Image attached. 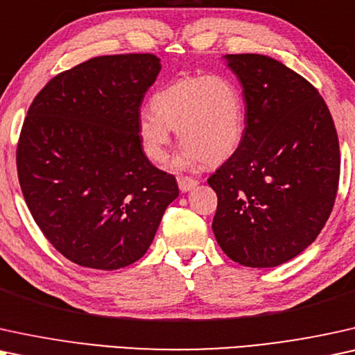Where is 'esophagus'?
Masks as SVG:
<instances>
[{
  "label": "esophagus",
  "mask_w": 355,
  "mask_h": 355,
  "mask_svg": "<svg viewBox=\"0 0 355 355\" xmlns=\"http://www.w3.org/2000/svg\"><path fill=\"white\" fill-rule=\"evenodd\" d=\"M177 182H178V188H180L182 191H190L198 185L196 178H191V177H178Z\"/></svg>",
  "instance_id": "34e87169"
}]
</instances>
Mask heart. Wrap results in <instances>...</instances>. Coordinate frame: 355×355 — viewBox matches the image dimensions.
<instances>
[{"mask_svg": "<svg viewBox=\"0 0 355 355\" xmlns=\"http://www.w3.org/2000/svg\"><path fill=\"white\" fill-rule=\"evenodd\" d=\"M153 112L138 118V136L150 162L168 159L172 130L183 146L177 167L224 162L245 135L247 108L239 84L227 76H193L167 84L153 96Z\"/></svg>", "mask_w": 355, "mask_h": 355, "instance_id": "obj_1", "label": "heart"}]
</instances>
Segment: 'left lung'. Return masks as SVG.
Here are the masks:
<instances>
[{"label": "left lung", "instance_id": "8db88e82", "mask_svg": "<svg viewBox=\"0 0 355 355\" xmlns=\"http://www.w3.org/2000/svg\"><path fill=\"white\" fill-rule=\"evenodd\" d=\"M243 86L245 135L207 183L217 195L212 230L224 253L274 268L304 252L336 200L339 139L315 86L264 55H227Z\"/></svg>", "mask_w": 355, "mask_h": 355}]
</instances>
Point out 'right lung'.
<instances>
[{"mask_svg": "<svg viewBox=\"0 0 355 355\" xmlns=\"http://www.w3.org/2000/svg\"><path fill=\"white\" fill-rule=\"evenodd\" d=\"M159 71L153 53L97 56L56 74L27 110L19 185L45 239L79 266L138 261L178 196L175 177L149 162L138 136Z\"/></svg>", "mask_w": 355, "mask_h": 355, "instance_id": "1", "label": "right lung"}]
</instances>
